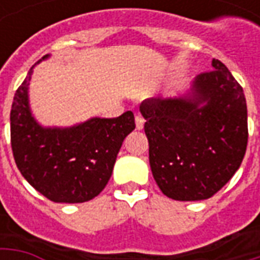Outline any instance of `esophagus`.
I'll use <instances>...</instances> for the list:
<instances>
[{"instance_id":"esophagus-1","label":"esophagus","mask_w":260,"mask_h":260,"mask_svg":"<svg viewBox=\"0 0 260 260\" xmlns=\"http://www.w3.org/2000/svg\"><path fill=\"white\" fill-rule=\"evenodd\" d=\"M135 124H136V129H142V128H143L145 119H143V117H142L141 114H136L135 115Z\"/></svg>"}]
</instances>
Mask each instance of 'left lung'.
Returning <instances> with one entry per match:
<instances>
[{
    "label": "left lung",
    "instance_id": "8db88e82",
    "mask_svg": "<svg viewBox=\"0 0 260 260\" xmlns=\"http://www.w3.org/2000/svg\"><path fill=\"white\" fill-rule=\"evenodd\" d=\"M212 69L198 75L184 94L147 99L139 107L153 178L174 201L212 198L245 156L244 90L221 61L213 59Z\"/></svg>",
    "mask_w": 260,
    "mask_h": 260
}]
</instances>
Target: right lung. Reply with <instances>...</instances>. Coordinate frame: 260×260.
I'll list each match as a JSON object with an SVG mask.
<instances>
[{"instance_id":"obj_1","label":"right lung","mask_w":260,"mask_h":260,"mask_svg":"<svg viewBox=\"0 0 260 260\" xmlns=\"http://www.w3.org/2000/svg\"><path fill=\"white\" fill-rule=\"evenodd\" d=\"M47 58L50 54L39 62ZM33 68L15 93L11 110L15 163L25 180L50 201H90L107 185L122 142L135 129L134 113L93 117L72 126H43L29 103Z\"/></svg>"}]
</instances>
